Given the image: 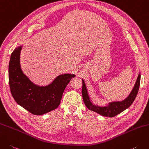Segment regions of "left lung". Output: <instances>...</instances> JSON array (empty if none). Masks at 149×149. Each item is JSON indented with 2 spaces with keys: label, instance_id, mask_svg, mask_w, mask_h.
<instances>
[{
  "label": "left lung",
  "instance_id": "left-lung-1",
  "mask_svg": "<svg viewBox=\"0 0 149 149\" xmlns=\"http://www.w3.org/2000/svg\"><path fill=\"white\" fill-rule=\"evenodd\" d=\"M140 79L141 75L139 74L132 92L125 100L122 101L112 102V103H109V105L107 107H98L92 103V102L90 100L88 92H87L85 83L83 79L82 95L84 103L89 110L97 112L99 114L105 116V117H114V116L124 111L125 109H128L132 104L136 97L137 94H138L139 84H140Z\"/></svg>",
  "mask_w": 149,
  "mask_h": 149
}]
</instances>
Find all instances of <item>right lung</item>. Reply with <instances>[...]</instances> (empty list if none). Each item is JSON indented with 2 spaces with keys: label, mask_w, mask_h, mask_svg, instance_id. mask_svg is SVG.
I'll return each mask as SVG.
<instances>
[{
  "label": "right lung",
  "mask_w": 149,
  "mask_h": 149,
  "mask_svg": "<svg viewBox=\"0 0 149 149\" xmlns=\"http://www.w3.org/2000/svg\"><path fill=\"white\" fill-rule=\"evenodd\" d=\"M22 46L14 49L9 63V84L13 99L20 106L34 115H42L57 109L66 86L75 75L58 76L52 84L39 86L23 74L20 65Z\"/></svg>",
  "instance_id": "right-lung-1"
}]
</instances>
